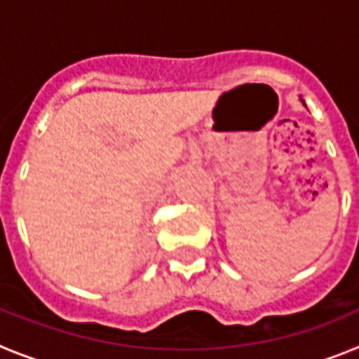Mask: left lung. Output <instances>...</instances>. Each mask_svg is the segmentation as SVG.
I'll return each instance as SVG.
<instances>
[{"mask_svg":"<svg viewBox=\"0 0 359 359\" xmlns=\"http://www.w3.org/2000/svg\"><path fill=\"white\" fill-rule=\"evenodd\" d=\"M300 100H302V104H304V106H306V102H304V98H300Z\"/></svg>","mask_w":359,"mask_h":359,"instance_id":"1","label":"left lung"}]
</instances>
